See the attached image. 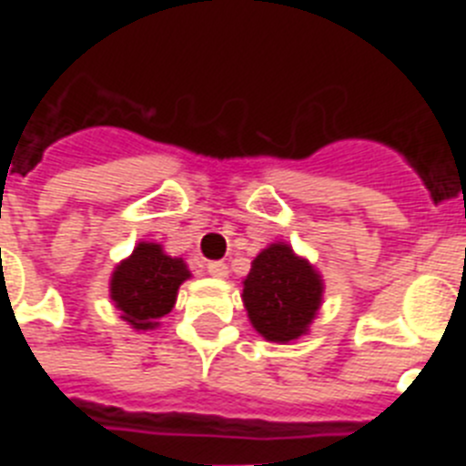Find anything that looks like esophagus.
Wrapping results in <instances>:
<instances>
[{
	"mask_svg": "<svg viewBox=\"0 0 466 466\" xmlns=\"http://www.w3.org/2000/svg\"><path fill=\"white\" fill-rule=\"evenodd\" d=\"M208 273L212 275V278H228V266H226L224 261H209L208 263Z\"/></svg>",
	"mask_w": 466,
	"mask_h": 466,
	"instance_id": "34e87169",
	"label": "esophagus"
}]
</instances>
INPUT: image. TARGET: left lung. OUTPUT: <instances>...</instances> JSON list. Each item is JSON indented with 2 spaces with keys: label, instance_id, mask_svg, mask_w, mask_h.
<instances>
[{
  "label": "left lung",
  "instance_id": "obj_1",
  "mask_svg": "<svg viewBox=\"0 0 466 466\" xmlns=\"http://www.w3.org/2000/svg\"><path fill=\"white\" fill-rule=\"evenodd\" d=\"M242 287L247 317L270 343L300 339L322 306V278L308 258L296 257L284 242L258 252Z\"/></svg>",
  "mask_w": 466,
  "mask_h": 466
}]
</instances>
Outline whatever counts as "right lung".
I'll return each instance as SVG.
<instances>
[{
	"mask_svg": "<svg viewBox=\"0 0 466 466\" xmlns=\"http://www.w3.org/2000/svg\"><path fill=\"white\" fill-rule=\"evenodd\" d=\"M188 278L182 258L167 257L156 242H139L111 273L109 296L130 327L147 331L175 308L179 284Z\"/></svg>",
	"mask_w": 466,
	"mask_h": 466,
	"instance_id": "obj_1",
	"label": "right lung"
}]
</instances>
